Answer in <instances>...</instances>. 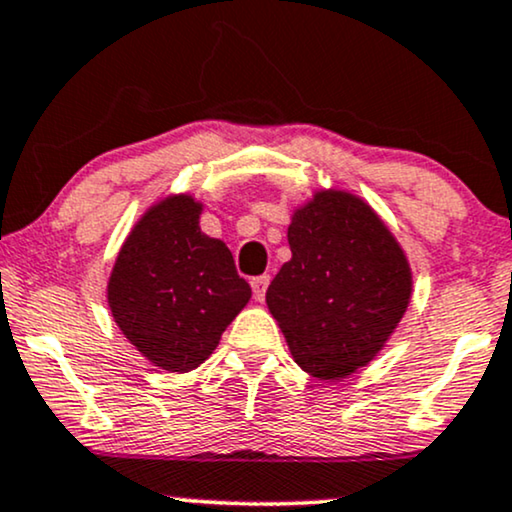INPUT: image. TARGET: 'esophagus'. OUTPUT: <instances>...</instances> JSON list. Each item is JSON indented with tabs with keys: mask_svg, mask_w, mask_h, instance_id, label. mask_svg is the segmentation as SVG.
I'll use <instances>...</instances> for the list:
<instances>
[{
	"mask_svg": "<svg viewBox=\"0 0 512 512\" xmlns=\"http://www.w3.org/2000/svg\"><path fill=\"white\" fill-rule=\"evenodd\" d=\"M269 274H262V276H255L250 281L252 286V297H255V302H264V295H267V288H269Z\"/></svg>",
	"mask_w": 512,
	"mask_h": 512,
	"instance_id": "34e87169",
	"label": "esophagus"
}]
</instances>
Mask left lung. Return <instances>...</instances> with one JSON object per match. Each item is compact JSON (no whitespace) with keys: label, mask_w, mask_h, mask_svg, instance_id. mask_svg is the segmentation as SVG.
<instances>
[{"label":"left lung","mask_w":512,"mask_h":512,"mask_svg":"<svg viewBox=\"0 0 512 512\" xmlns=\"http://www.w3.org/2000/svg\"><path fill=\"white\" fill-rule=\"evenodd\" d=\"M293 257L267 290L295 364L342 380L378 357L411 302L404 250L366 200L316 191L288 226Z\"/></svg>","instance_id":"obj_1"}]
</instances>
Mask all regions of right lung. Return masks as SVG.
Listing matches in <instances>:
<instances>
[{"label": "right lung", "instance_id": "right-lung-1", "mask_svg": "<svg viewBox=\"0 0 512 512\" xmlns=\"http://www.w3.org/2000/svg\"><path fill=\"white\" fill-rule=\"evenodd\" d=\"M200 212L203 203L189 193L151 205L108 278V307L122 335L170 373L203 364L252 295L224 241L200 231Z\"/></svg>", "mask_w": 512, "mask_h": 512}]
</instances>
